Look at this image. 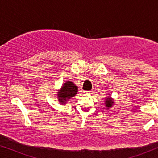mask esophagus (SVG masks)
I'll use <instances>...</instances> for the list:
<instances>
[{
  "label": "esophagus",
  "instance_id": "obj_1",
  "mask_svg": "<svg viewBox=\"0 0 158 158\" xmlns=\"http://www.w3.org/2000/svg\"><path fill=\"white\" fill-rule=\"evenodd\" d=\"M85 93L87 94H92L94 92H93V90H89V91H85Z\"/></svg>",
  "mask_w": 158,
  "mask_h": 158
}]
</instances>
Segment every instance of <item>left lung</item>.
I'll use <instances>...</instances> for the list:
<instances>
[{"label":"left lung","instance_id":"8db88e82","mask_svg":"<svg viewBox=\"0 0 158 158\" xmlns=\"http://www.w3.org/2000/svg\"><path fill=\"white\" fill-rule=\"evenodd\" d=\"M106 107H108L107 109H109V107H111V106H112V104H113L114 103V101L112 100V99L111 98H106Z\"/></svg>","mask_w":158,"mask_h":158}]
</instances>
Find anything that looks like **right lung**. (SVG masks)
<instances>
[{"instance_id": "add662e5", "label": "right lung", "mask_w": 158, "mask_h": 158, "mask_svg": "<svg viewBox=\"0 0 158 158\" xmlns=\"http://www.w3.org/2000/svg\"><path fill=\"white\" fill-rule=\"evenodd\" d=\"M77 92V87L70 81H68L64 83L61 88V90L58 94L59 101L61 103H64L71 97L75 96Z\"/></svg>"}]
</instances>
